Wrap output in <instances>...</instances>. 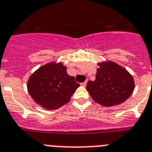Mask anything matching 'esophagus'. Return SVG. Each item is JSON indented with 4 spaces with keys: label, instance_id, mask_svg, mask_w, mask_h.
Here are the masks:
<instances>
[{
    "label": "esophagus",
    "instance_id": "obj_1",
    "mask_svg": "<svg viewBox=\"0 0 152 152\" xmlns=\"http://www.w3.org/2000/svg\"><path fill=\"white\" fill-rule=\"evenodd\" d=\"M86 84H87V82H84V83H81V86H83V87H86Z\"/></svg>",
    "mask_w": 152,
    "mask_h": 152
}]
</instances>
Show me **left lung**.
<instances>
[{
	"label": "left lung",
	"mask_w": 152,
	"mask_h": 152,
	"mask_svg": "<svg viewBox=\"0 0 152 152\" xmlns=\"http://www.w3.org/2000/svg\"><path fill=\"white\" fill-rule=\"evenodd\" d=\"M98 65L95 80H89L86 86L92 99L104 107L124 103L135 88L132 75L113 61H104Z\"/></svg>",
	"instance_id": "1"
}]
</instances>
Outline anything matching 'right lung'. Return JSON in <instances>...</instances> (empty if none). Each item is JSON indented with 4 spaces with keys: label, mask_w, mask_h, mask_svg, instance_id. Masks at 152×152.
<instances>
[{
    "label": "right lung",
    "mask_w": 152,
    "mask_h": 152,
    "mask_svg": "<svg viewBox=\"0 0 152 152\" xmlns=\"http://www.w3.org/2000/svg\"><path fill=\"white\" fill-rule=\"evenodd\" d=\"M79 86L74 76L67 74L66 66L55 62L39 67L27 83L32 99L46 110H56L68 103Z\"/></svg>",
    "instance_id": "1"
}]
</instances>
